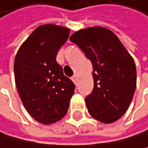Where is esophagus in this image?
Instances as JSON below:
<instances>
[{
    "mask_svg": "<svg viewBox=\"0 0 148 148\" xmlns=\"http://www.w3.org/2000/svg\"><path fill=\"white\" fill-rule=\"evenodd\" d=\"M72 81H73V82L75 83H75H76V81H77V77H76V75H73V76L72 77Z\"/></svg>",
    "mask_w": 148,
    "mask_h": 148,
    "instance_id": "esophagus-1",
    "label": "esophagus"
}]
</instances>
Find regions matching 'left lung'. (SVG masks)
I'll use <instances>...</instances> for the list:
<instances>
[{
  "instance_id": "8db88e82",
  "label": "left lung",
  "mask_w": 148,
  "mask_h": 148,
  "mask_svg": "<svg viewBox=\"0 0 148 148\" xmlns=\"http://www.w3.org/2000/svg\"><path fill=\"white\" fill-rule=\"evenodd\" d=\"M70 40L92 62L94 88L85 99L89 114L103 123H114L128 110L136 86L134 59L105 27L81 29Z\"/></svg>"
}]
</instances>
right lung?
<instances>
[{
    "instance_id": "obj_1",
    "label": "right lung",
    "mask_w": 148,
    "mask_h": 148,
    "mask_svg": "<svg viewBox=\"0 0 148 148\" xmlns=\"http://www.w3.org/2000/svg\"><path fill=\"white\" fill-rule=\"evenodd\" d=\"M70 30L56 25L36 28L18 49L14 63L20 99L28 113L43 124L62 119L75 86L56 61Z\"/></svg>"
}]
</instances>
